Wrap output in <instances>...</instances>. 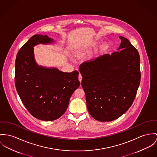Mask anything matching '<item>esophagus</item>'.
<instances>
[{
	"label": "esophagus",
	"mask_w": 157,
	"mask_h": 157,
	"mask_svg": "<svg viewBox=\"0 0 157 157\" xmlns=\"http://www.w3.org/2000/svg\"><path fill=\"white\" fill-rule=\"evenodd\" d=\"M78 79L80 81V82H81V81H82V75L81 74L79 75V76H78Z\"/></svg>",
	"instance_id": "34e87169"
}]
</instances>
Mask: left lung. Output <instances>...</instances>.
Instances as JSON below:
<instances>
[{"label":"left lung","instance_id":"left-lung-1","mask_svg":"<svg viewBox=\"0 0 157 157\" xmlns=\"http://www.w3.org/2000/svg\"><path fill=\"white\" fill-rule=\"evenodd\" d=\"M120 48L79 66L86 106L97 121L117 119L133 104L140 85V56L130 41L120 36Z\"/></svg>","mask_w":157,"mask_h":157}]
</instances>
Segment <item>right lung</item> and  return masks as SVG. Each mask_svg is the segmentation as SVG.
Returning a JSON list of instances; mask_svg holds the SVG:
<instances>
[{"instance_id":"1","label":"right lung","mask_w":157,"mask_h":157,"mask_svg":"<svg viewBox=\"0 0 157 157\" xmlns=\"http://www.w3.org/2000/svg\"><path fill=\"white\" fill-rule=\"evenodd\" d=\"M52 42L47 35H34L20 49L15 60L17 91L30 114L42 121H54L61 117L80 85L77 71L63 72L36 64L33 47Z\"/></svg>"}]
</instances>
